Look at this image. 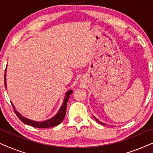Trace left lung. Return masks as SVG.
<instances>
[{
	"label": "left lung",
	"instance_id": "1",
	"mask_svg": "<svg viewBox=\"0 0 153 153\" xmlns=\"http://www.w3.org/2000/svg\"><path fill=\"white\" fill-rule=\"evenodd\" d=\"M94 118H95V120H96V121H97V123H100V124H102V125H104V123H102V122H100V121H99V120H97V119L95 118V117H94Z\"/></svg>",
	"mask_w": 153,
	"mask_h": 153
}]
</instances>
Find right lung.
I'll return each mask as SVG.
<instances>
[{"instance_id": "right-lung-1", "label": "right lung", "mask_w": 153, "mask_h": 153, "mask_svg": "<svg viewBox=\"0 0 153 153\" xmlns=\"http://www.w3.org/2000/svg\"><path fill=\"white\" fill-rule=\"evenodd\" d=\"M6 69H7V66H6ZM6 69L5 71V87L6 90H7V85H6ZM72 93V91L70 90V91H68L66 93V95L64 99V102L62 103V105L61 106V107L58 111V112L57 113V114L56 116H54L53 118L49 119V120L42 121V122H36V121L30 120V119L25 118V117L22 116L15 109L14 106L12 104V102H11L12 106L14 108V112L19 118L22 121L24 124L30 125V126H33L34 127H37V128H48V127H54L56 126V125H59L60 123L62 122V120H63L66 114V108H67V104H68V100L70 98V96L71 94Z\"/></svg>"}]
</instances>
